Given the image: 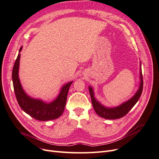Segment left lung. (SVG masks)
<instances>
[{
  "label": "left lung",
  "mask_w": 159,
  "mask_h": 159,
  "mask_svg": "<svg viewBox=\"0 0 159 159\" xmlns=\"http://www.w3.org/2000/svg\"><path fill=\"white\" fill-rule=\"evenodd\" d=\"M140 79L141 83L139 85L138 91L134 94L133 98L129 99L127 102L123 103L121 105L115 107H106L101 104L98 100H96L94 97L93 90L91 87H89V91L91 99V103H92L93 109L95 113L99 116L107 119H117L124 117L127 115L130 110H131L136 103L138 102L139 99L140 98L143 88V80L141 68L140 69Z\"/></svg>",
  "instance_id": "1"
}]
</instances>
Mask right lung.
Here are the masks:
<instances>
[{
    "label": "right lung",
    "mask_w": 159,
    "mask_h": 159,
    "mask_svg": "<svg viewBox=\"0 0 159 159\" xmlns=\"http://www.w3.org/2000/svg\"><path fill=\"white\" fill-rule=\"evenodd\" d=\"M21 47L19 52H20ZM20 54H18L14 63L12 78L14 93L20 108L34 119L39 121H49L60 117L64 112L69 88L73 81L66 84L61 88L57 98L51 103H46L39 99H34L28 95L21 85L18 78Z\"/></svg>",
    "instance_id": "right-lung-1"
}]
</instances>
